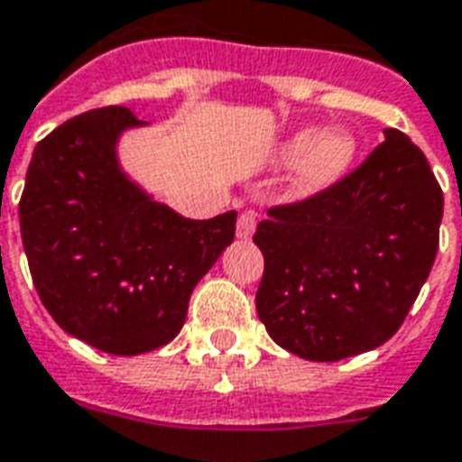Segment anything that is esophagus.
Instances as JSON below:
<instances>
[{
  "label": "esophagus",
  "instance_id": "34e87169",
  "mask_svg": "<svg viewBox=\"0 0 462 462\" xmlns=\"http://www.w3.org/2000/svg\"><path fill=\"white\" fill-rule=\"evenodd\" d=\"M254 227H257V212L245 210L237 217V240H250L254 235Z\"/></svg>",
  "mask_w": 462,
  "mask_h": 462
}]
</instances>
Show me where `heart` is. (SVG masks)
Here are the masks:
<instances>
[{"label": "heart", "instance_id": "heart-1", "mask_svg": "<svg viewBox=\"0 0 462 462\" xmlns=\"http://www.w3.org/2000/svg\"><path fill=\"white\" fill-rule=\"evenodd\" d=\"M356 158V138L346 128H301L291 133L277 148L282 165H294L291 188L297 195H319L344 178Z\"/></svg>", "mask_w": 462, "mask_h": 462}]
</instances>
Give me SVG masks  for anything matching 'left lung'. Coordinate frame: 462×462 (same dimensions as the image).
I'll use <instances>...</instances> for the list:
<instances>
[{
	"label": "left lung",
	"instance_id": "8db88e82",
	"mask_svg": "<svg viewBox=\"0 0 462 462\" xmlns=\"http://www.w3.org/2000/svg\"><path fill=\"white\" fill-rule=\"evenodd\" d=\"M383 135L356 172L311 200L272 208L254 232L264 254L257 314L307 361L386 344L436 262L440 185L408 135Z\"/></svg>",
	"mask_w": 462,
	"mask_h": 462
}]
</instances>
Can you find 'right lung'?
Masks as SVG:
<instances>
[{
  "mask_svg": "<svg viewBox=\"0 0 462 462\" xmlns=\"http://www.w3.org/2000/svg\"><path fill=\"white\" fill-rule=\"evenodd\" d=\"M128 106L76 116L39 143L19 202L32 280L54 321L114 356L180 334L195 284L235 240L237 212L188 220L133 180L118 155L145 128Z\"/></svg>",
  "mask_w": 462,
  "mask_h": 462,
  "instance_id": "1",
  "label": "right lung"
}]
</instances>
